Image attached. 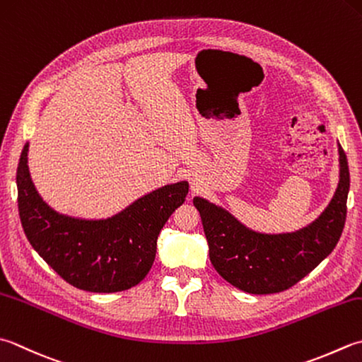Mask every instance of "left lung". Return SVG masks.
<instances>
[{
    "label": "left lung",
    "mask_w": 362,
    "mask_h": 362,
    "mask_svg": "<svg viewBox=\"0 0 362 362\" xmlns=\"http://www.w3.org/2000/svg\"><path fill=\"white\" fill-rule=\"evenodd\" d=\"M339 161L341 179L327 210L308 228L292 233L254 232L228 210L194 197L215 270L233 287L254 295L284 292L313 272L334 250L345 226L350 173L341 144Z\"/></svg>",
    "instance_id": "8db88e82"
}]
</instances>
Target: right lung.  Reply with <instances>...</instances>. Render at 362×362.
<instances>
[{"instance_id": "right-lung-1", "label": "right lung", "mask_w": 362, "mask_h": 362, "mask_svg": "<svg viewBox=\"0 0 362 362\" xmlns=\"http://www.w3.org/2000/svg\"><path fill=\"white\" fill-rule=\"evenodd\" d=\"M17 189L20 221L39 256L74 287L112 293L146 278L155 260L158 233L185 202L188 182L155 189L108 219L59 215L33 185L26 144L17 168Z\"/></svg>"}]
</instances>
